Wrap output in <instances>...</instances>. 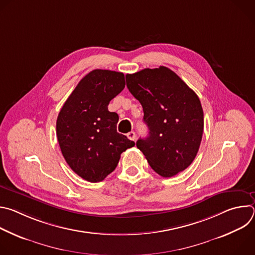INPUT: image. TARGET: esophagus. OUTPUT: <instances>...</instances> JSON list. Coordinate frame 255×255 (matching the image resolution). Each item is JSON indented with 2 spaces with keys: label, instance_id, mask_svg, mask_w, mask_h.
Masks as SVG:
<instances>
[{
  "label": "esophagus",
  "instance_id": "esophagus-1",
  "mask_svg": "<svg viewBox=\"0 0 255 255\" xmlns=\"http://www.w3.org/2000/svg\"><path fill=\"white\" fill-rule=\"evenodd\" d=\"M127 137H128L130 140H132V141H135V140H136V134H135V132H133V131L129 132V133L127 134Z\"/></svg>",
  "mask_w": 255,
  "mask_h": 255
}]
</instances>
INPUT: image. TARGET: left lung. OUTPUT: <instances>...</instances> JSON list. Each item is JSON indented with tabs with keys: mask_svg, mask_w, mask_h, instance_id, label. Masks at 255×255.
<instances>
[{
	"mask_svg": "<svg viewBox=\"0 0 255 255\" xmlns=\"http://www.w3.org/2000/svg\"><path fill=\"white\" fill-rule=\"evenodd\" d=\"M126 82L143 108L149 130L146 138L137 140V148L163 177L185 170L198 153L204 131L199 97L165 66L126 75Z\"/></svg>",
	"mask_w": 255,
	"mask_h": 255,
	"instance_id": "8db88e82",
	"label": "left lung"
}]
</instances>
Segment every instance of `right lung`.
Wrapping results in <instances>:
<instances>
[{"label":"right lung","mask_w":255,"mask_h":255,"mask_svg":"<svg viewBox=\"0 0 255 255\" xmlns=\"http://www.w3.org/2000/svg\"><path fill=\"white\" fill-rule=\"evenodd\" d=\"M125 88L122 72L94 69L84 77L58 114L56 135L62 155L82 178L98 183L117 166L135 143L117 132L119 116L108 110Z\"/></svg>","instance_id":"1"}]
</instances>
